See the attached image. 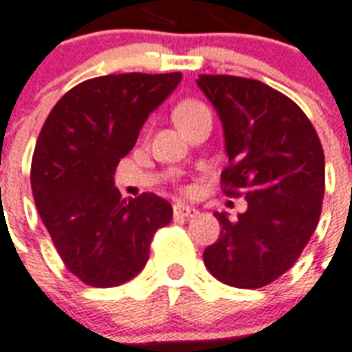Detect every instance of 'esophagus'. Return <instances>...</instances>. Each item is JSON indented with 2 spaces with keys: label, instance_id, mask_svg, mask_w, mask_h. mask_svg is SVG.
I'll use <instances>...</instances> for the list:
<instances>
[{
  "label": "esophagus",
  "instance_id": "esophagus-1",
  "mask_svg": "<svg viewBox=\"0 0 352 352\" xmlns=\"http://www.w3.org/2000/svg\"><path fill=\"white\" fill-rule=\"evenodd\" d=\"M173 214H175L177 218H195L199 212L195 210V208H192V206L182 205V203H175V205H173Z\"/></svg>",
  "mask_w": 352,
  "mask_h": 352
}]
</instances>
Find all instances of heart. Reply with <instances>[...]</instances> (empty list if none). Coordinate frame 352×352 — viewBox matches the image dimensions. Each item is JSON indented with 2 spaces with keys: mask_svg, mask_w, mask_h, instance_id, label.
I'll return each instance as SVG.
<instances>
[{
  "mask_svg": "<svg viewBox=\"0 0 352 352\" xmlns=\"http://www.w3.org/2000/svg\"><path fill=\"white\" fill-rule=\"evenodd\" d=\"M205 111H208L205 103H201L197 99H184V101L177 104L175 112H173V120H175V123H179L182 120H186V118H192Z\"/></svg>",
  "mask_w": 352,
  "mask_h": 352,
  "instance_id": "heart-1",
  "label": "heart"
}]
</instances>
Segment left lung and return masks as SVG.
<instances>
[{
  "instance_id": "left-lung-1",
  "label": "left lung",
  "mask_w": 352,
  "mask_h": 352,
  "mask_svg": "<svg viewBox=\"0 0 352 352\" xmlns=\"http://www.w3.org/2000/svg\"><path fill=\"white\" fill-rule=\"evenodd\" d=\"M197 85L223 123V194L248 199V210L234 221L214 214L221 232L203 260L221 283L262 288L297 262L318 227L323 147L299 104L260 80L203 74Z\"/></svg>"
}]
</instances>
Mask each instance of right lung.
Instances as JSON below:
<instances>
[{
  "instance_id": "1",
  "label": "right lung",
  "mask_w": 352,
  "mask_h": 352,
  "mask_svg": "<svg viewBox=\"0 0 352 352\" xmlns=\"http://www.w3.org/2000/svg\"><path fill=\"white\" fill-rule=\"evenodd\" d=\"M173 74H120L82 80L51 109L31 162L40 218L69 273L94 288L144 270L155 232L173 208L155 194L123 199L114 170L140 127L181 82Z\"/></svg>"
}]
</instances>
